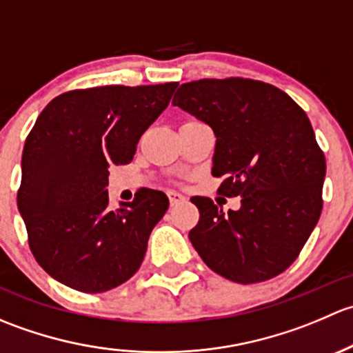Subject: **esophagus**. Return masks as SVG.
Returning <instances> with one entry per match:
<instances>
[{
	"label": "esophagus",
	"mask_w": 353,
	"mask_h": 353,
	"mask_svg": "<svg viewBox=\"0 0 353 353\" xmlns=\"http://www.w3.org/2000/svg\"><path fill=\"white\" fill-rule=\"evenodd\" d=\"M167 196H169L170 206H176V205H179V203L186 201V198H184L181 193H177V191H169V193H167Z\"/></svg>",
	"instance_id": "1"
}]
</instances>
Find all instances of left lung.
Here are the masks:
<instances>
[{
    "label": "left lung",
    "mask_w": 353,
    "mask_h": 353,
    "mask_svg": "<svg viewBox=\"0 0 353 353\" xmlns=\"http://www.w3.org/2000/svg\"><path fill=\"white\" fill-rule=\"evenodd\" d=\"M172 104L212 128L219 193L241 196V208L227 213L210 198H191L199 210L190 232L198 254L244 285L285 272L323 210L326 160L309 117L285 92L249 78L183 83Z\"/></svg>",
    "instance_id": "left-lung-1"
}]
</instances>
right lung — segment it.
<instances>
[{"label":"right lung","instance_id":"obj_1","mask_svg":"<svg viewBox=\"0 0 353 353\" xmlns=\"http://www.w3.org/2000/svg\"><path fill=\"white\" fill-rule=\"evenodd\" d=\"M176 88L172 81L71 90L39 114L25 140L17 203L32 254L54 280L99 294L138 272L169 198L140 190L110 210L109 167L133 160Z\"/></svg>","mask_w":353,"mask_h":353}]
</instances>
